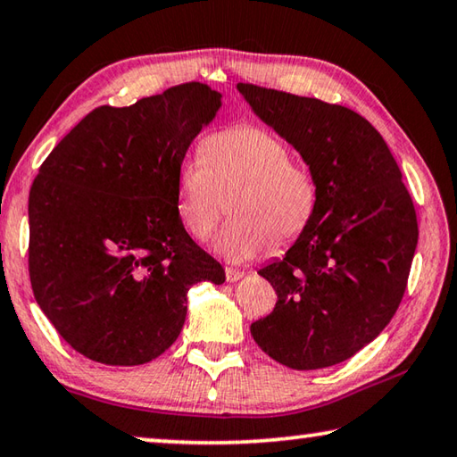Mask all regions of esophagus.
Segmentation results:
<instances>
[{"label": "esophagus", "mask_w": 457, "mask_h": 457, "mask_svg": "<svg viewBox=\"0 0 457 457\" xmlns=\"http://www.w3.org/2000/svg\"><path fill=\"white\" fill-rule=\"evenodd\" d=\"M239 278H244V272H242V270L226 268V280H228V282H237Z\"/></svg>", "instance_id": "1"}]
</instances>
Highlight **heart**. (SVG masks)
Here are the masks:
<instances>
[{
    "label": "heart",
    "instance_id": "1",
    "mask_svg": "<svg viewBox=\"0 0 457 457\" xmlns=\"http://www.w3.org/2000/svg\"><path fill=\"white\" fill-rule=\"evenodd\" d=\"M226 197L231 220L215 236L213 250L229 262H245L304 234L319 205V183L311 167L290 159L282 138L237 125L207 135L201 157L177 167V213L191 236L212 234Z\"/></svg>",
    "mask_w": 457,
    "mask_h": 457
}]
</instances>
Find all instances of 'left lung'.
Masks as SVG:
<instances>
[{
    "label": "left lung",
    "mask_w": 457,
    "mask_h": 457,
    "mask_svg": "<svg viewBox=\"0 0 457 457\" xmlns=\"http://www.w3.org/2000/svg\"><path fill=\"white\" fill-rule=\"evenodd\" d=\"M237 90L319 183L311 226L258 270L278 300L252 337L290 369L338 365L381 335L403 298L420 236L411 195L383 137L351 108L244 82Z\"/></svg>",
    "instance_id": "obj_1"
}]
</instances>
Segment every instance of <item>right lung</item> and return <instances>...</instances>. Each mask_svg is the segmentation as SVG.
<instances>
[{"instance_id":"add662e5","label":"right lung","mask_w":457,"mask_h":457,"mask_svg":"<svg viewBox=\"0 0 457 457\" xmlns=\"http://www.w3.org/2000/svg\"><path fill=\"white\" fill-rule=\"evenodd\" d=\"M221 106L187 82L98 106L54 146L29 191V280L58 335L103 365L171 346L193 284L226 280L177 213V167Z\"/></svg>"}]
</instances>
